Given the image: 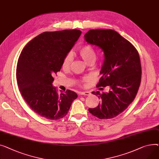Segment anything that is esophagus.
I'll list each match as a JSON object with an SVG mask.
<instances>
[{
  "instance_id": "esophagus-1",
  "label": "esophagus",
  "mask_w": 159,
  "mask_h": 159,
  "mask_svg": "<svg viewBox=\"0 0 159 159\" xmlns=\"http://www.w3.org/2000/svg\"><path fill=\"white\" fill-rule=\"evenodd\" d=\"M90 94V92H81L80 93V95H83V96H89Z\"/></svg>"
}]
</instances>
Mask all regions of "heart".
<instances>
[{
  "label": "heart",
  "instance_id": "1",
  "mask_svg": "<svg viewBox=\"0 0 159 159\" xmlns=\"http://www.w3.org/2000/svg\"><path fill=\"white\" fill-rule=\"evenodd\" d=\"M78 53L83 60L87 63L94 62L97 57V53L94 47L90 44H86L83 45L78 49ZM73 60V56L72 53L68 52L64 57L62 62V67L65 69H67L70 67L71 63ZM90 81L89 76H85L79 81V84L83 86H87Z\"/></svg>",
  "mask_w": 159,
  "mask_h": 159
}]
</instances>
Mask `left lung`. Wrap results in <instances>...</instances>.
I'll list each match as a JSON object with an SVG mask.
<instances>
[{
    "instance_id": "left-lung-1",
    "label": "left lung",
    "mask_w": 159,
    "mask_h": 159,
    "mask_svg": "<svg viewBox=\"0 0 159 159\" xmlns=\"http://www.w3.org/2000/svg\"><path fill=\"white\" fill-rule=\"evenodd\" d=\"M85 40L98 46L105 54L101 77L96 87H110L108 93L92 92L101 102L89 111L100 119L114 118L128 108L137 94L142 74L139 52L131 43L112 30H90L85 34Z\"/></svg>"
}]
</instances>
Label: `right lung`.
Returning a JSON list of instances; mask_svg holds the SVG:
<instances>
[{"label":"right lung","mask_w":159,"mask_h":159,"mask_svg":"<svg viewBox=\"0 0 159 159\" xmlns=\"http://www.w3.org/2000/svg\"><path fill=\"white\" fill-rule=\"evenodd\" d=\"M78 30L44 32L28 43L18 58L16 77L18 89L27 105L40 116L51 120L67 114L78 98L67 90L58 94L52 83L64 57L80 36Z\"/></svg>","instance_id":"right-lung-1"}]
</instances>
